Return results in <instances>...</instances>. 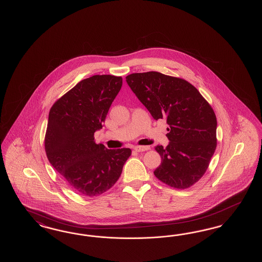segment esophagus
I'll use <instances>...</instances> for the list:
<instances>
[{"instance_id": "1", "label": "esophagus", "mask_w": 262, "mask_h": 262, "mask_svg": "<svg viewBox=\"0 0 262 262\" xmlns=\"http://www.w3.org/2000/svg\"><path fill=\"white\" fill-rule=\"evenodd\" d=\"M135 151H137V152H143V151H146V150H149V146H136L135 148Z\"/></svg>"}]
</instances>
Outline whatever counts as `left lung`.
<instances>
[{
	"label": "left lung",
	"mask_w": 262,
	"mask_h": 262,
	"mask_svg": "<svg viewBox=\"0 0 262 262\" xmlns=\"http://www.w3.org/2000/svg\"><path fill=\"white\" fill-rule=\"evenodd\" d=\"M125 80L151 116L169 125V144L155 147L162 158L155 177L174 188L191 187L206 172L217 146L211 106L183 78L147 72L127 75Z\"/></svg>",
	"instance_id": "left-lung-1"
}]
</instances>
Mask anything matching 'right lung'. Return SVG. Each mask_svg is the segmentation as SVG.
<instances>
[{"instance_id":"obj_1","label":"right lung","mask_w":262,"mask_h":262,"mask_svg":"<svg viewBox=\"0 0 262 262\" xmlns=\"http://www.w3.org/2000/svg\"><path fill=\"white\" fill-rule=\"evenodd\" d=\"M123 84L121 76L93 75L57 100L45 135L47 158L77 193L96 196L115 185L132 154L129 148L107 149L94 141Z\"/></svg>"}]
</instances>
